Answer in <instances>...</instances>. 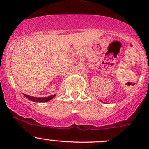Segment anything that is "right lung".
I'll list each match as a JSON object with an SVG mask.
<instances>
[{
  "instance_id": "right-lung-1",
  "label": "right lung",
  "mask_w": 149,
  "mask_h": 149,
  "mask_svg": "<svg viewBox=\"0 0 149 149\" xmlns=\"http://www.w3.org/2000/svg\"><path fill=\"white\" fill-rule=\"evenodd\" d=\"M24 97H26V98L29 99V100H31V101L36 102H46L49 101V100H51L52 99H53L54 97H55V94H54V95L49 96V97H43V98H42V97L41 98L33 97H31V96L26 95V94H24Z\"/></svg>"
}]
</instances>
